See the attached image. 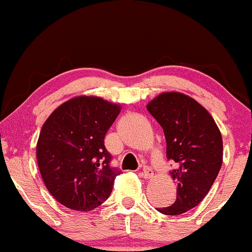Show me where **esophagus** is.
<instances>
[{"label":"esophagus","mask_w":252,"mask_h":252,"mask_svg":"<svg viewBox=\"0 0 252 252\" xmlns=\"http://www.w3.org/2000/svg\"><path fill=\"white\" fill-rule=\"evenodd\" d=\"M141 176L144 179H151L154 176V170L151 168H149V166H144L143 171H141Z\"/></svg>","instance_id":"esophagus-1"}]
</instances>
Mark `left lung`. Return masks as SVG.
I'll return each mask as SVG.
<instances>
[{
	"label": "left lung",
	"instance_id": "8db88e82",
	"mask_svg": "<svg viewBox=\"0 0 252 252\" xmlns=\"http://www.w3.org/2000/svg\"><path fill=\"white\" fill-rule=\"evenodd\" d=\"M146 108L162 126L166 157L176 163L170 171L177 185L176 200L157 211L166 216L186 213L202 201L221 168L220 129L205 107L182 93L164 92Z\"/></svg>",
	"mask_w": 252,
	"mask_h": 252
}]
</instances>
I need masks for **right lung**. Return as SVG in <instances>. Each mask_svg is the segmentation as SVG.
I'll return each instance as SVG.
<instances>
[{
    "label": "right lung",
    "mask_w": 252,
    "mask_h": 252,
    "mask_svg": "<svg viewBox=\"0 0 252 252\" xmlns=\"http://www.w3.org/2000/svg\"><path fill=\"white\" fill-rule=\"evenodd\" d=\"M120 104L80 95L57 107L41 127L36 162L50 194L65 207L88 212L112 193L119 175L109 166L104 137Z\"/></svg>",
    "instance_id": "obj_1"
}]
</instances>
